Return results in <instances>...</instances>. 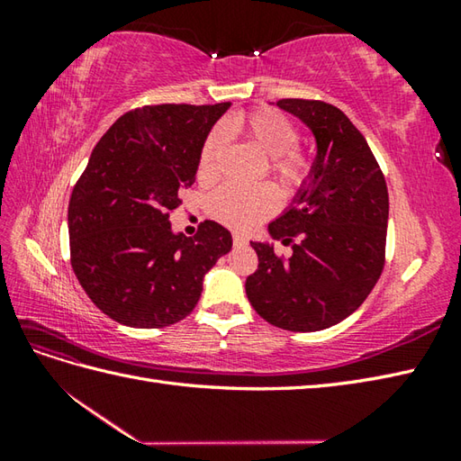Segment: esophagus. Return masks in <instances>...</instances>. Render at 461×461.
I'll list each match as a JSON object with an SVG mask.
<instances>
[{"instance_id": "esophagus-1", "label": "esophagus", "mask_w": 461, "mask_h": 461, "mask_svg": "<svg viewBox=\"0 0 461 461\" xmlns=\"http://www.w3.org/2000/svg\"><path fill=\"white\" fill-rule=\"evenodd\" d=\"M231 240H233V246H238V248H241V246H246L248 243V240H246V236H241V233H233L231 236Z\"/></svg>"}]
</instances>
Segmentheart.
<instances>
[{
  "label": "heart",
  "instance_id": "heart-1",
  "mask_svg": "<svg viewBox=\"0 0 461 461\" xmlns=\"http://www.w3.org/2000/svg\"><path fill=\"white\" fill-rule=\"evenodd\" d=\"M228 131L240 134L269 156L267 168L283 188L289 192L301 190L312 170L315 158L299 144V129L293 119L277 109H253L231 116ZM228 142L221 126L205 136L198 156L195 174L202 182H213L220 176V160ZM277 210V194L271 185H238L228 184L210 198V213L215 220L236 230H248L258 221L269 218Z\"/></svg>",
  "mask_w": 461,
  "mask_h": 461
}]
</instances>
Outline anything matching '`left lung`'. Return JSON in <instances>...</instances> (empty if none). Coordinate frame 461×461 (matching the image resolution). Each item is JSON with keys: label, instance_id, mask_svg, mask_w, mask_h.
<instances>
[{"label": "left lung", "instance_id": "1", "mask_svg": "<svg viewBox=\"0 0 461 461\" xmlns=\"http://www.w3.org/2000/svg\"><path fill=\"white\" fill-rule=\"evenodd\" d=\"M277 106L315 134L317 160L295 203L269 223L293 256L279 258L269 243L251 241L259 266L246 293L271 325L322 330L355 312L384 269L388 188L366 139L335 104L281 99Z\"/></svg>", "mask_w": 461, "mask_h": 461}]
</instances>
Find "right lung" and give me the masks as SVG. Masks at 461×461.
I'll list each match as a JSON object with an SVG mask.
<instances>
[{
    "instance_id": "1",
    "label": "right lung",
    "mask_w": 461,
    "mask_h": 461,
    "mask_svg": "<svg viewBox=\"0 0 461 461\" xmlns=\"http://www.w3.org/2000/svg\"><path fill=\"white\" fill-rule=\"evenodd\" d=\"M228 109L152 104L124 113L75 184L71 266L89 299L121 325L160 329L188 317L203 276L231 249V233L215 221L205 220L194 238L170 228L205 136Z\"/></svg>"
}]
</instances>
